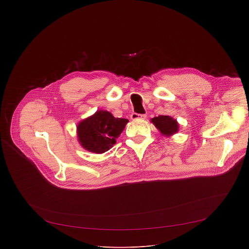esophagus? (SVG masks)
<instances>
[{
	"label": "esophagus",
	"instance_id": "34e87169",
	"mask_svg": "<svg viewBox=\"0 0 249 249\" xmlns=\"http://www.w3.org/2000/svg\"><path fill=\"white\" fill-rule=\"evenodd\" d=\"M132 120H144L146 119V114H138V113H132L131 115Z\"/></svg>",
	"mask_w": 249,
	"mask_h": 249
}]
</instances>
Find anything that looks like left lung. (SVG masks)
I'll return each mask as SVG.
<instances>
[{
    "label": "left lung",
    "instance_id": "left-lung-1",
    "mask_svg": "<svg viewBox=\"0 0 249 249\" xmlns=\"http://www.w3.org/2000/svg\"><path fill=\"white\" fill-rule=\"evenodd\" d=\"M151 122L156 126L160 134L165 137H171L179 130V124L176 119L167 115L156 116L151 119Z\"/></svg>",
    "mask_w": 249,
    "mask_h": 249
}]
</instances>
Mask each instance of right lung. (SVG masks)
<instances>
[{"mask_svg":"<svg viewBox=\"0 0 249 249\" xmlns=\"http://www.w3.org/2000/svg\"><path fill=\"white\" fill-rule=\"evenodd\" d=\"M128 122V119L115 118L109 111L97 110L78 124V141L86 151L103 154L116 144Z\"/></svg>","mask_w":249,"mask_h":249,"instance_id":"right-lung-1","label":"right lung"}]
</instances>
